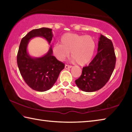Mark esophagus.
<instances>
[{"mask_svg":"<svg viewBox=\"0 0 132 132\" xmlns=\"http://www.w3.org/2000/svg\"><path fill=\"white\" fill-rule=\"evenodd\" d=\"M72 68V66L71 65H68V64H65V68L66 69H69Z\"/></svg>","mask_w":132,"mask_h":132,"instance_id":"esophagus-1","label":"esophagus"}]
</instances>
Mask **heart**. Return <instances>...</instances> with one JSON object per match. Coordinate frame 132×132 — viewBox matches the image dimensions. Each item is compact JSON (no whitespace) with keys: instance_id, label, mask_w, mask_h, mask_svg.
Returning <instances> with one entry per match:
<instances>
[{"instance_id":"obj_1","label":"heart","mask_w":132,"mask_h":132,"mask_svg":"<svg viewBox=\"0 0 132 132\" xmlns=\"http://www.w3.org/2000/svg\"><path fill=\"white\" fill-rule=\"evenodd\" d=\"M61 44H57L52 48V52L56 59L63 61L71 56L77 63L85 65L92 60L95 50V42L89 35L66 33L62 37Z\"/></svg>"}]
</instances>
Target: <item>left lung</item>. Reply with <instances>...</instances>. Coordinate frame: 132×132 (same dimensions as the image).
I'll use <instances>...</instances> for the list:
<instances>
[{
  "label": "left lung",
  "instance_id": "obj_1",
  "mask_svg": "<svg viewBox=\"0 0 132 132\" xmlns=\"http://www.w3.org/2000/svg\"><path fill=\"white\" fill-rule=\"evenodd\" d=\"M97 53L82 74L75 81L77 87L84 92H95L106 84L114 70L116 63L113 44L102 35L98 43Z\"/></svg>",
  "mask_w": 132,
  "mask_h": 132
}]
</instances>
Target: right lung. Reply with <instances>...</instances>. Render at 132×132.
Instances as JSON below:
<instances>
[{"label":"right lung","instance_id":"obj_1","mask_svg":"<svg viewBox=\"0 0 132 132\" xmlns=\"http://www.w3.org/2000/svg\"><path fill=\"white\" fill-rule=\"evenodd\" d=\"M52 29L47 28L31 30L21 41L17 54V64L20 73L29 87L39 92H44L52 87L64 64L52 55V50L42 57L32 58L27 52L29 40L35 37H42L49 44L52 39Z\"/></svg>","mask_w":132,"mask_h":132}]
</instances>
